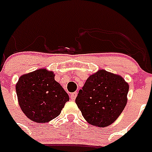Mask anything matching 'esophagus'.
<instances>
[{"label": "esophagus", "mask_w": 152, "mask_h": 152, "mask_svg": "<svg viewBox=\"0 0 152 152\" xmlns=\"http://www.w3.org/2000/svg\"><path fill=\"white\" fill-rule=\"evenodd\" d=\"M76 96H77V93H73L70 95V99H72V100H75V98H76Z\"/></svg>", "instance_id": "esophagus-1"}]
</instances>
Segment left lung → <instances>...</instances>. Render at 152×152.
I'll return each instance as SVG.
<instances>
[{
    "label": "left lung",
    "instance_id": "obj_1",
    "mask_svg": "<svg viewBox=\"0 0 152 152\" xmlns=\"http://www.w3.org/2000/svg\"><path fill=\"white\" fill-rule=\"evenodd\" d=\"M129 88L121 75L99 70L87 78L75 102L88 123L106 127L124 110Z\"/></svg>",
    "mask_w": 152,
    "mask_h": 152
}]
</instances>
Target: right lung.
Wrapping results in <instances>:
<instances>
[{
	"instance_id": "1",
	"label": "right lung",
	"mask_w": 152,
	"mask_h": 152,
	"mask_svg": "<svg viewBox=\"0 0 152 152\" xmlns=\"http://www.w3.org/2000/svg\"><path fill=\"white\" fill-rule=\"evenodd\" d=\"M20 108L28 118L45 123L59 116L68 94L55 80L52 70L41 68L21 75L15 85Z\"/></svg>"
}]
</instances>
